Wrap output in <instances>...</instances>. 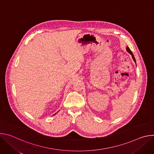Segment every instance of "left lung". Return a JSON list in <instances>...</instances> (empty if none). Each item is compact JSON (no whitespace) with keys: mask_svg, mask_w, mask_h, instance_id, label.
<instances>
[{"mask_svg":"<svg viewBox=\"0 0 154 154\" xmlns=\"http://www.w3.org/2000/svg\"><path fill=\"white\" fill-rule=\"evenodd\" d=\"M126 49H127V51L131 55V57H132V58H133V60H134V61L136 63V60H135V57H134V54H133V53H132V52H131L130 50V49H129V48L128 47H127L126 48Z\"/></svg>","mask_w":154,"mask_h":154,"instance_id":"1","label":"left lung"}]
</instances>
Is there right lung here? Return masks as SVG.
<instances>
[{
  "mask_svg": "<svg viewBox=\"0 0 154 154\" xmlns=\"http://www.w3.org/2000/svg\"><path fill=\"white\" fill-rule=\"evenodd\" d=\"M55 114H56V113H55Z\"/></svg>",
  "mask_w": 154,
  "mask_h": 154,
  "instance_id": "right-lung-1",
  "label": "right lung"
}]
</instances>
